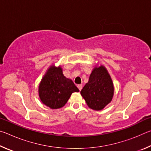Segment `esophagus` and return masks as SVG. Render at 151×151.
Segmentation results:
<instances>
[{
  "label": "esophagus",
  "instance_id": "1",
  "mask_svg": "<svg viewBox=\"0 0 151 151\" xmlns=\"http://www.w3.org/2000/svg\"><path fill=\"white\" fill-rule=\"evenodd\" d=\"M77 87L78 88L79 91H81L82 88H83V85H78L77 86Z\"/></svg>",
  "mask_w": 151,
  "mask_h": 151
}]
</instances>
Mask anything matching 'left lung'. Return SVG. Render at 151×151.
Segmentation results:
<instances>
[{"label": "left lung", "instance_id": "obj_1", "mask_svg": "<svg viewBox=\"0 0 151 151\" xmlns=\"http://www.w3.org/2000/svg\"><path fill=\"white\" fill-rule=\"evenodd\" d=\"M114 85L108 70L103 65L96 66L89 80L81 91L88 106L94 111L103 110L111 103L114 95Z\"/></svg>", "mask_w": 151, "mask_h": 151}]
</instances>
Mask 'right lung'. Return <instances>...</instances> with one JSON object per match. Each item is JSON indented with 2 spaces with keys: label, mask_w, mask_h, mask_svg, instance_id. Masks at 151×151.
<instances>
[{
  "label": "right lung",
  "mask_w": 151,
  "mask_h": 151,
  "mask_svg": "<svg viewBox=\"0 0 151 151\" xmlns=\"http://www.w3.org/2000/svg\"><path fill=\"white\" fill-rule=\"evenodd\" d=\"M79 92L73 81L64 76L60 66H49L39 86L42 103L52 109L62 108L73 93Z\"/></svg>",
  "instance_id": "right-lung-1"
}]
</instances>
